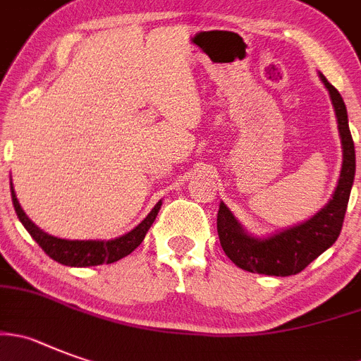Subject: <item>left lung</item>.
<instances>
[{
  "label": "left lung",
  "instance_id": "1",
  "mask_svg": "<svg viewBox=\"0 0 361 361\" xmlns=\"http://www.w3.org/2000/svg\"><path fill=\"white\" fill-rule=\"evenodd\" d=\"M320 78L331 94L343 148L342 173H340L335 195L329 204L312 220L283 231L269 240H254L249 234L243 233L231 211L224 204H220L216 218L220 245L227 257L240 269L254 274H264V276H295L302 272L324 250L329 249L340 236L347 204H349V195L355 183V141L349 130L347 109L340 92L326 80V77L320 75Z\"/></svg>",
  "mask_w": 361,
  "mask_h": 361
}]
</instances>
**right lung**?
<instances>
[{
	"label": "right lung",
	"instance_id": "add662e5",
	"mask_svg": "<svg viewBox=\"0 0 361 361\" xmlns=\"http://www.w3.org/2000/svg\"><path fill=\"white\" fill-rule=\"evenodd\" d=\"M12 191V204H14V209L18 213V218L21 220V224L25 226V229L28 231L30 236L34 238L39 243L42 250L48 254L51 259H55L57 263L66 264V267H97L102 263H114V261L121 259V257L128 256L134 249L141 245V241L147 236V231L150 229V226L154 224L155 216H157L159 209H161V202L150 211L147 218L141 221L140 226L135 227L134 231L127 233L125 236L116 238L111 241H71V240H61V238L49 236L44 231L39 229L34 221L28 220V216L25 214V211L21 209L18 202V197H16L14 190L10 186Z\"/></svg>",
	"mask_w": 361,
	"mask_h": 361
}]
</instances>
